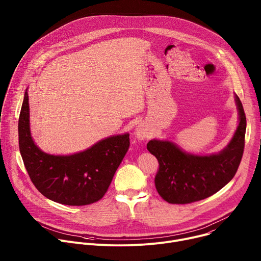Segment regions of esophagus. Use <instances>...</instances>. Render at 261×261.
Masks as SVG:
<instances>
[{
    "mask_svg": "<svg viewBox=\"0 0 261 261\" xmlns=\"http://www.w3.org/2000/svg\"><path fill=\"white\" fill-rule=\"evenodd\" d=\"M134 134H135V136L137 137V139H139V140H144L145 138L148 137V134H150V132H148L147 127H146L143 123H138V124L136 125V127H135Z\"/></svg>",
    "mask_w": 261,
    "mask_h": 261,
    "instance_id": "obj_1",
    "label": "esophagus"
}]
</instances>
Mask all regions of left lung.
Segmentation results:
<instances>
[{"label": "left lung", "instance_id": "1", "mask_svg": "<svg viewBox=\"0 0 261 261\" xmlns=\"http://www.w3.org/2000/svg\"><path fill=\"white\" fill-rule=\"evenodd\" d=\"M239 125L229 143L217 154L195 155L169 140L152 139L146 148L159 162L156 189L169 203L186 204L207 198L234 176L241 163L246 134V116L240 98L234 95Z\"/></svg>", "mask_w": 261, "mask_h": 261}]
</instances>
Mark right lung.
<instances>
[{
  "label": "right lung",
  "instance_id": "right-lung-1",
  "mask_svg": "<svg viewBox=\"0 0 261 261\" xmlns=\"http://www.w3.org/2000/svg\"><path fill=\"white\" fill-rule=\"evenodd\" d=\"M18 142L23 164L37 190L67 205H86L101 199L130 145L129 133H124L101 139L72 155L44 153L31 134L28 88L18 120Z\"/></svg>",
  "mask_w": 261,
  "mask_h": 261
}]
</instances>
